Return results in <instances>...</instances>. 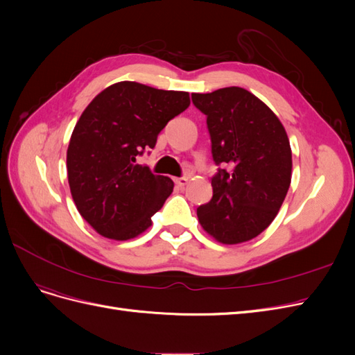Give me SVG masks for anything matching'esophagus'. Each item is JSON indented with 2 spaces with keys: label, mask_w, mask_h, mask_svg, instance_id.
I'll list each match as a JSON object with an SVG mask.
<instances>
[{
  "label": "esophagus",
  "mask_w": 355,
  "mask_h": 355,
  "mask_svg": "<svg viewBox=\"0 0 355 355\" xmlns=\"http://www.w3.org/2000/svg\"><path fill=\"white\" fill-rule=\"evenodd\" d=\"M175 184L180 188H184L188 184V178H176L175 179Z\"/></svg>",
  "instance_id": "esophagus-1"
}]
</instances>
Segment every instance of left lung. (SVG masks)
I'll return each mask as SVG.
<instances>
[{
  "label": "left lung",
  "mask_w": 355,
  "mask_h": 355,
  "mask_svg": "<svg viewBox=\"0 0 355 355\" xmlns=\"http://www.w3.org/2000/svg\"><path fill=\"white\" fill-rule=\"evenodd\" d=\"M207 116L211 155L219 168L213 197L197 209L202 230L222 244L257 237L275 219L292 180V149L278 116L241 87L192 93Z\"/></svg>",
  "instance_id": "obj_1"
}]
</instances>
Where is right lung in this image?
<instances>
[{
	"label": "right lung",
	"mask_w": 355,
	"mask_h": 355,
	"mask_svg": "<svg viewBox=\"0 0 355 355\" xmlns=\"http://www.w3.org/2000/svg\"><path fill=\"white\" fill-rule=\"evenodd\" d=\"M189 103L188 92L121 81L84 110L71 136L67 168L75 206L96 232L124 241L151 227L175 184L136 164V157L153 149L158 133Z\"/></svg>",
	"instance_id": "add662e5"
}]
</instances>
